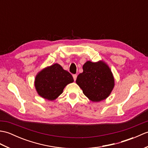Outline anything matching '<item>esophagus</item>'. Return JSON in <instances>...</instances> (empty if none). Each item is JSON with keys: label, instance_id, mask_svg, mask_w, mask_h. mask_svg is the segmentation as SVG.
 <instances>
[{"label": "esophagus", "instance_id": "34e87169", "mask_svg": "<svg viewBox=\"0 0 148 148\" xmlns=\"http://www.w3.org/2000/svg\"><path fill=\"white\" fill-rule=\"evenodd\" d=\"M73 78H74V80L76 81V78H77V75L76 74H74L73 75Z\"/></svg>", "mask_w": 148, "mask_h": 148}]
</instances>
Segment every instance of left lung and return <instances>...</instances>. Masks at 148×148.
I'll list each match as a JSON object with an SVG mask.
<instances>
[{"instance_id":"left-lung-1","label":"left lung","mask_w":148,"mask_h":148,"mask_svg":"<svg viewBox=\"0 0 148 148\" xmlns=\"http://www.w3.org/2000/svg\"><path fill=\"white\" fill-rule=\"evenodd\" d=\"M83 69L76 82L84 95L92 102H100L108 98L114 86V79L109 66L103 61H87Z\"/></svg>"}]
</instances>
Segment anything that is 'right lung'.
<instances>
[{
    "mask_svg": "<svg viewBox=\"0 0 148 148\" xmlns=\"http://www.w3.org/2000/svg\"><path fill=\"white\" fill-rule=\"evenodd\" d=\"M74 81L72 75L60 65L55 64L43 69L37 74L35 87L42 98L53 100L61 95L64 88Z\"/></svg>",
    "mask_w": 148,
    "mask_h": 148,
    "instance_id": "right-lung-1",
    "label": "right lung"
}]
</instances>
